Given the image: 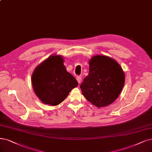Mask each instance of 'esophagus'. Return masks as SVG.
<instances>
[{
    "instance_id": "34e87169",
    "label": "esophagus",
    "mask_w": 152,
    "mask_h": 152,
    "mask_svg": "<svg viewBox=\"0 0 152 152\" xmlns=\"http://www.w3.org/2000/svg\"><path fill=\"white\" fill-rule=\"evenodd\" d=\"M76 80H77V81L78 83H79V84H80V83H81V80H82V78H81V76H77V77H76Z\"/></svg>"
}]
</instances>
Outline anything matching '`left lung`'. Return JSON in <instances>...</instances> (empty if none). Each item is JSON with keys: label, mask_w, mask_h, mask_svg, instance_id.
<instances>
[{"label": "left lung", "mask_w": 152, "mask_h": 152, "mask_svg": "<svg viewBox=\"0 0 152 152\" xmlns=\"http://www.w3.org/2000/svg\"><path fill=\"white\" fill-rule=\"evenodd\" d=\"M89 64V75L80 85L83 96L98 108L107 106L122 90L124 72L115 60L106 56H94Z\"/></svg>", "instance_id": "left-lung-1"}]
</instances>
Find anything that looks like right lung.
I'll list each match as a JSON object with an SVG mask.
<instances>
[{"label":"right lung","instance_id":"1","mask_svg":"<svg viewBox=\"0 0 152 152\" xmlns=\"http://www.w3.org/2000/svg\"><path fill=\"white\" fill-rule=\"evenodd\" d=\"M61 56L52 55L36 67L32 75L34 93L46 104L56 106L63 102L78 83L66 70Z\"/></svg>","mask_w":152,"mask_h":152}]
</instances>
